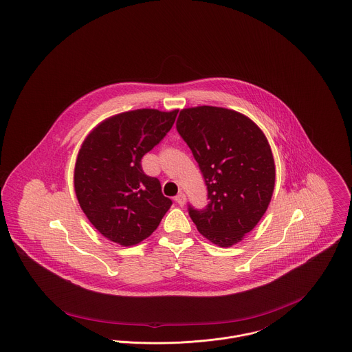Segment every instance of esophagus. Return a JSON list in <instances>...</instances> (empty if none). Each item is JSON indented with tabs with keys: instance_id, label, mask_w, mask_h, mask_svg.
I'll return each instance as SVG.
<instances>
[{
	"instance_id": "esophagus-1",
	"label": "esophagus",
	"mask_w": 352,
	"mask_h": 352,
	"mask_svg": "<svg viewBox=\"0 0 352 352\" xmlns=\"http://www.w3.org/2000/svg\"><path fill=\"white\" fill-rule=\"evenodd\" d=\"M175 201L179 204V206H185L186 203V199H185V195L182 192H179L177 196H175Z\"/></svg>"
}]
</instances>
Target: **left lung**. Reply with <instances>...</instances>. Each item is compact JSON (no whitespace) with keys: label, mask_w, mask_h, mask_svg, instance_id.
<instances>
[{"label":"left lung","mask_w":352,"mask_h":352,"mask_svg":"<svg viewBox=\"0 0 352 352\" xmlns=\"http://www.w3.org/2000/svg\"><path fill=\"white\" fill-rule=\"evenodd\" d=\"M177 130L204 175L210 203L189 208L200 234L228 248L265 215L274 192L276 164L261 127L241 112L200 105L184 108Z\"/></svg>","instance_id":"left-lung-1"}]
</instances>
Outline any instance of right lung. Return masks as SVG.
<instances>
[{
	"label": "right lung",
	"instance_id": "obj_1",
	"mask_svg": "<svg viewBox=\"0 0 352 352\" xmlns=\"http://www.w3.org/2000/svg\"><path fill=\"white\" fill-rule=\"evenodd\" d=\"M178 109L141 108L112 115L83 140L74 168L78 203L109 241L131 247L148 239L171 207L142 156L173 127Z\"/></svg>",
	"mask_w": 352,
	"mask_h": 352
}]
</instances>
